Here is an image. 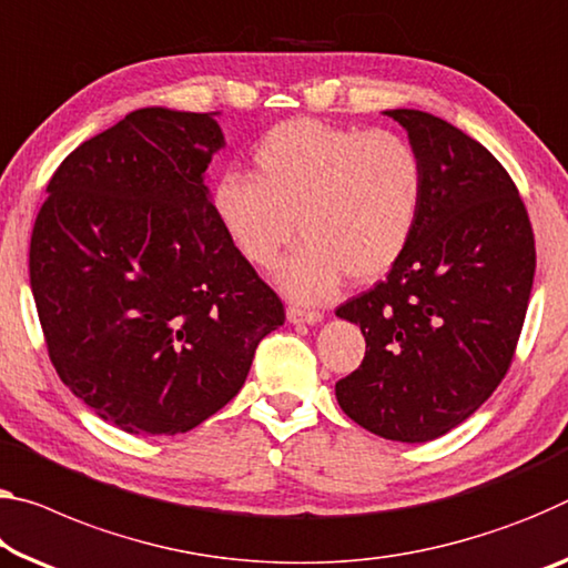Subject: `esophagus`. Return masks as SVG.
<instances>
[{
    "label": "esophagus",
    "instance_id": "obj_1",
    "mask_svg": "<svg viewBox=\"0 0 568 568\" xmlns=\"http://www.w3.org/2000/svg\"><path fill=\"white\" fill-rule=\"evenodd\" d=\"M287 321L291 323H321L323 313L313 308H301V305H287Z\"/></svg>",
    "mask_w": 568,
    "mask_h": 568
}]
</instances>
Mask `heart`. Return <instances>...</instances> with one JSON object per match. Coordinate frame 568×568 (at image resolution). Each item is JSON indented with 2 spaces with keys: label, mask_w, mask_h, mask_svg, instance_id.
<instances>
[{
  "label": "heart",
  "mask_w": 568,
  "mask_h": 568,
  "mask_svg": "<svg viewBox=\"0 0 568 568\" xmlns=\"http://www.w3.org/2000/svg\"><path fill=\"white\" fill-rule=\"evenodd\" d=\"M252 173L212 184L224 235L255 267H273L295 235L277 283L295 301L331 298L351 275L379 281L409 250L425 206L419 151L394 131L313 119L277 123L252 149Z\"/></svg>",
  "instance_id": "heart-1"
}]
</instances>
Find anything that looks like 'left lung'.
Masks as SVG:
<instances>
[{"label": "left lung", "instance_id": "obj_1", "mask_svg": "<svg viewBox=\"0 0 568 568\" xmlns=\"http://www.w3.org/2000/svg\"><path fill=\"white\" fill-rule=\"evenodd\" d=\"M386 115L419 151L425 206L386 281L336 308L366 338L364 362L336 382V399L374 435L429 443L470 417L506 376L536 245L516 184L483 143L432 113Z\"/></svg>", "mask_w": 568, "mask_h": 568}]
</instances>
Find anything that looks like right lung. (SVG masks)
I'll return each mask as SVG.
<instances>
[{
	"instance_id": "add662e5",
	"label": "right lung",
	"mask_w": 568,
	"mask_h": 568,
	"mask_svg": "<svg viewBox=\"0 0 568 568\" xmlns=\"http://www.w3.org/2000/svg\"><path fill=\"white\" fill-rule=\"evenodd\" d=\"M222 146L212 113L141 108L65 156L34 220L30 285L50 362L131 435L202 425L285 321L214 217L204 174Z\"/></svg>"
}]
</instances>
